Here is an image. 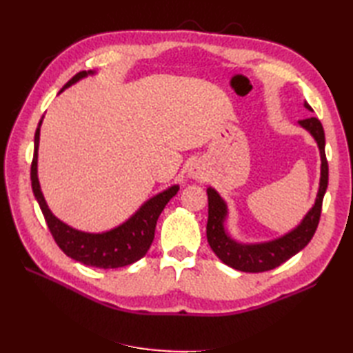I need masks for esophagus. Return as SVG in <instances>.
Returning <instances> with one entry per match:
<instances>
[{
  "label": "esophagus",
  "mask_w": 353,
  "mask_h": 353,
  "mask_svg": "<svg viewBox=\"0 0 353 353\" xmlns=\"http://www.w3.org/2000/svg\"><path fill=\"white\" fill-rule=\"evenodd\" d=\"M190 176L194 177V179H203L205 170L201 168V165L194 163V165H191V168H190Z\"/></svg>",
  "instance_id": "34e87169"
}]
</instances>
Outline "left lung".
<instances>
[{
    "mask_svg": "<svg viewBox=\"0 0 353 353\" xmlns=\"http://www.w3.org/2000/svg\"><path fill=\"white\" fill-rule=\"evenodd\" d=\"M305 106L312 110L308 103H305ZM299 123H301V125L305 127L306 130H310L312 137L317 141L321 156V179L316 205H314V208L308 212V215L305 216V220L297 229L270 243L254 245L238 244L235 241H232L223 228L224 216H226V205H224L221 197L212 188L208 190V243L211 245L214 253L224 262V264L235 270H239V272L262 273L279 267L285 261H288L291 256H294L296 253L301 252L303 247L308 245V243L311 241L317 230L329 176V167L325 153V130L323 125L320 123V119L316 117L301 119Z\"/></svg>",
    "mask_w": 353,
    "mask_h": 353,
    "instance_id": "8db88e82",
    "label": "left lung"
}]
</instances>
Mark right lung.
<instances>
[{"instance_id":"obj_1","label":"right lung","mask_w":353,"mask_h":353,"mask_svg":"<svg viewBox=\"0 0 353 353\" xmlns=\"http://www.w3.org/2000/svg\"><path fill=\"white\" fill-rule=\"evenodd\" d=\"M91 72V71H89ZM89 72L80 71L74 76L68 83L63 86L68 88L76 83L81 77L88 76ZM62 89V91H63ZM41 125V123H39ZM39 132L37 127L34 133V153L32 161V188L33 194L41 206L43 219L47 221V226L54 238L56 244L61 247L62 252L72 259H76L81 264L89 267L99 268H119L130 265L133 262L141 259L148 252L154 239V229L157 219H159L163 208L168 201L176 196L179 186L174 185L170 190L157 194L156 197L150 199L139 211L134 214L129 221H125L121 226L112 229L104 234H85L79 232L65 223L57 220L51 214L47 203H45L39 181H37V147H39Z\"/></svg>"}]
</instances>
